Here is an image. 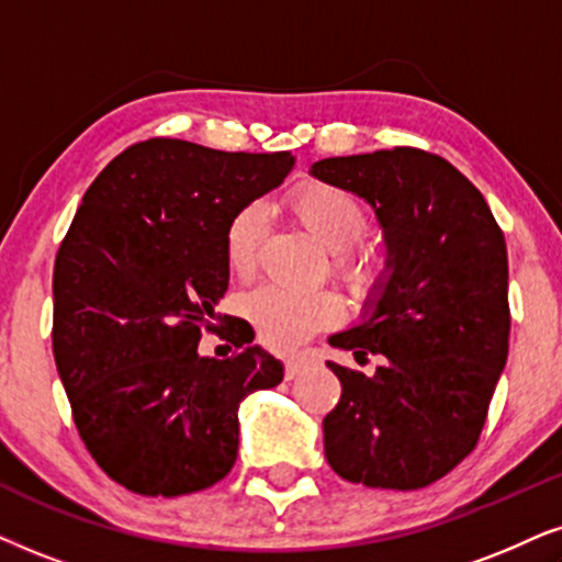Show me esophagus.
<instances>
[{
  "instance_id": "34e87169",
  "label": "esophagus",
  "mask_w": 562,
  "mask_h": 562,
  "mask_svg": "<svg viewBox=\"0 0 562 562\" xmlns=\"http://www.w3.org/2000/svg\"><path fill=\"white\" fill-rule=\"evenodd\" d=\"M311 363H314V355H308V352L290 355V358L285 360V379H295V375H301Z\"/></svg>"
}]
</instances>
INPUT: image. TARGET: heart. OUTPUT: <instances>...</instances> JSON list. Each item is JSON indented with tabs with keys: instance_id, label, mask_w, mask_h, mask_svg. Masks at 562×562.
I'll list each match as a JSON object with an SVG mask.
<instances>
[{
	"instance_id": "1",
	"label": "heart",
	"mask_w": 562,
	"mask_h": 562,
	"mask_svg": "<svg viewBox=\"0 0 562 562\" xmlns=\"http://www.w3.org/2000/svg\"><path fill=\"white\" fill-rule=\"evenodd\" d=\"M288 204L297 223L329 248L331 274L350 290L355 301L366 303L383 293L392 277V265L386 254L360 246L368 233V210L352 191L322 179H308L290 191ZM265 228L267 215L259 202H246L233 212L223 233L225 265L233 274H248L257 265ZM244 311L261 342L288 350L311 334L342 322L345 305L329 290L293 293L277 285H261L246 295Z\"/></svg>"
}]
</instances>
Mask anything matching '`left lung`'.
I'll list each match as a JSON object with an SVG mask.
<instances>
[{
    "label": "left lung",
    "mask_w": 562,
    "mask_h": 562,
    "mask_svg": "<svg viewBox=\"0 0 562 562\" xmlns=\"http://www.w3.org/2000/svg\"><path fill=\"white\" fill-rule=\"evenodd\" d=\"M311 173L368 199L392 251L373 314L329 337L381 366L329 363L342 396L324 417L326 461L366 487H428L474 451L506 366V238L480 189L436 153L326 158Z\"/></svg>",
    "instance_id": "1"
}]
</instances>
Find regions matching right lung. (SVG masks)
I'll list each match as a JSON object with an SVG mask.
<instances>
[{"mask_svg": "<svg viewBox=\"0 0 562 562\" xmlns=\"http://www.w3.org/2000/svg\"><path fill=\"white\" fill-rule=\"evenodd\" d=\"M290 153H223L153 137L85 191L54 261V360L85 449L150 498L212 487L238 453V404L282 381L228 290L223 233L240 204L280 187ZM224 331L220 333L218 329ZM217 330L231 359H199Z\"/></svg>", "mask_w": 562, "mask_h": 562, "instance_id": "obj_1", "label": "right lung"}]
</instances>
